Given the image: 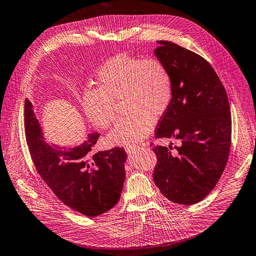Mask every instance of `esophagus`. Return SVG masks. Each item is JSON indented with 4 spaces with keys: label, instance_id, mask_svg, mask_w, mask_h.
<instances>
[{
    "label": "esophagus",
    "instance_id": "1",
    "mask_svg": "<svg viewBox=\"0 0 256 256\" xmlns=\"http://www.w3.org/2000/svg\"><path fill=\"white\" fill-rule=\"evenodd\" d=\"M124 149L128 154H134V153L137 152V150L139 149V146H126Z\"/></svg>",
    "mask_w": 256,
    "mask_h": 256
}]
</instances>
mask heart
<instances>
[{
  "label": "heart",
  "instance_id": "heart-1",
  "mask_svg": "<svg viewBox=\"0 0 256 256\" xmlns=\"http://www.w3.org/2000/svg\"><path fill=\"white\" fill-rule=\"evenodd\" d=\"M98 78V88L86 90L82 96L83 109L90 120L100 128H109L117 120L115 103L122 100L130 113L109 134L116 145L132 146L144 140L173 100L172 73L156 58L117 56L102 66Z\"/></svg>",
  "mask_w": 256,
  "mask_h": 256
}]
</instances>
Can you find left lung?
<instances>
[{
	"instance_id": "8db88e82",
	"label": "left lung",
	"mask_w": 256,
	"mask_h": 256,
	"mask_svg": "<svg viewBox=\"0 0 256 256\" xmlns=\"http://www.w3.org/2000/svg\"><path fill=\"white\" fill-rule=\"evenodd\" d=\"M158 43L154 54L172 73L174 96L158 122L156 138L180 140L181 146H176V151H171L172 146L152 147L158 158L152 176L168 200L194 205L212 192L228 160V98L205 58L173 42Z\"/></svg>"
}]
</instances>
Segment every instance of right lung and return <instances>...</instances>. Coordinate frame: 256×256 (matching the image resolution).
Instances as JSON below:
<instances>
[{
  "instance_id": "1",
  "label": "right lung",
  "mask_w": 256,
  "mask_h": 256,
  "mask_svg": "<svg viewBox=\"0 0 256 256\" xmlns=\"http://www.w3.org/2000/svg\"><path fill=\"white\" fill-rule=\"evenodd\" d=\"M24 132L36 170L64 205L96 217L118 202L126 178V153L122 147L94 153L98 132L74 148L49 145L28 100L24 103Z\"/></svg>"
}]
</instances>
